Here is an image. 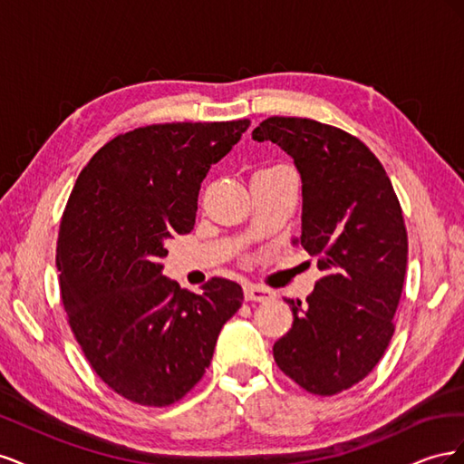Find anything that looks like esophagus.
<instances>
[{"label":"esophagus","instance_id":"esophagus-1","mask_svg":"<svg viewBox=\"0 0 464 464\" xmlns=\"http://www.w3.org/2000/svg\"><path fill=\"white\" fill-rule=\"evenodd\" d=\"M244 298L247 302H269L275 298V292L271 288H265L259 285H246L244 286Z\"/></svg>","mask_w":464,"mask_h":464}]
</instances>
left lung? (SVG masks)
Here are the masks:
<instances>
[{"mask_svg":"<svg viewBox=\"0 0 464 464\" xmlns=\"http://www.w3.org/2000/svg\"><path fill=\"white\" fill-rule=\"evenodd\" d=\"M251 137L290 154L302 178V234L323 276L305 304L288 300L292 329L276 366L314 395L362 382L382 360L402 294L409 237L385 168L360 139L307 118L273 116Z\"/></svg>","mask_w":464,"mask_h":464,"instance_id":"obj_1","label":"left lung"}]
</instances>
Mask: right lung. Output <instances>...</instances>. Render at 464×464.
Masks as SVG:
<instances>
[{"instance_id":"right-lung-1","label":"right lung","mask_w":464,"mask_h":464,"mask_svg":"<svg viewBox=\"0 0 464 464\" xmlns=\"http://www.w3.org/2000/svg\"><path fill=\"white\" fill-rule=\"evenodd\" d=\"M249 120L159 123L118 135L82 168L63 210L55 265L69 327L102 382L143 406L186 397L213 360L242 286L201 294L162 275L168 237L193 230L201 181Z\"/></svg>"}]
</instances>
